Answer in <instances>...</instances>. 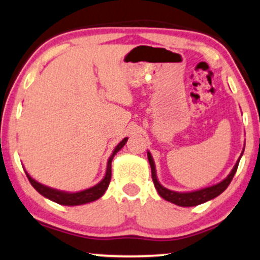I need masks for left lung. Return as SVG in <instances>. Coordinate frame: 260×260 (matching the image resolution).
I'll use <instances>...</instances> for the list:
<instances>
[{"label":"left lung","instance_id":"1","mask_svg":"<svg viewBox=\"0 0 260 260\" xmlns=\"http://www.w3.org/2000/svg\"><path fill=\"white\" fill-rule=\"evenodd\" d=\"M245 151V148H243ZM243 152L241 153V157H242ZM147 157H148V161L149 166H151V170H152V179H153V184L154 187L157 188L158 193L161 198L168 201V202L176 204V206L180 207H193V206H198V204H202L208 202V201L213 200V198L218 197L219 194L222 193L225 190L228 188V186L230 185L231 180H233L235 173H236L237 167H239L240 159L236 161L235 167L231 170V173L225 178L222 181L218 182V184L209 186V187L206 188H201V190H196V191H191V192H176V191H172L169 188L164 187L163 185L158 181L157 179V173H155V166H154V160L152 158V154L147 152Z\"/></svg>","mask_w":260,"mask_h":260}]
</instances>
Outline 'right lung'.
Instances as JSON below:
<instances>
[{"label": "right lung", "mask_w": 260, "mask_h": 260, "mask_svg": "<svg viewBox=\"0 0 260 260\" xmlns=\"http://www.w3.org/2000/svg\"><path fill=\"white\" fill-rule=\"evenodd\" d=\"M127 141V137H125L123 141H120L117 145V147L114 148L113 153L109 157L108 163H107V170L106 175L97 185L92 186V187L86 188V190H82L79 192H66V191H59L56 190V188L48 187V186H45L40 182L36 181L35 179H32L31 176L25 172L27 179H29L30 184L32 185V187L35 188L36 191L39 192L40 194L48 198V200L53 201L58 204H62V206H81V204H86L90 202H93V201H97L105 194L107 188H108L109 182H111L112 178V160L114 158V155L120 151L121 148L124 147V145Z\"/></svg>", "instance_id": "right-lung-1"}]
</instances>
